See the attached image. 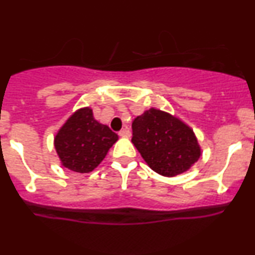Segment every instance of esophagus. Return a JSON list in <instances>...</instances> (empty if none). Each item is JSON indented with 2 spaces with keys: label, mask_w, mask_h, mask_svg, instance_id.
I'll use <instances>...</instances> for the list:
<instances>
[{
  "label": "esophagus",
  "mask_w": 255,
  "mask_h": 255,
  "mask_svg": "<svg viewBox=\"0 0 255 255\" xmlns=\"http://www.w3.org/2000/svg\"><path fill=\"white\" fill-rule=\"evenodd\" d=\"M119 135L122 136V137H129V136H130V130L128 129L127 127H126V128H124V129H122V130H120Z\"/></svg>",
  "instance_id": "34e87169"
}]
</instances>
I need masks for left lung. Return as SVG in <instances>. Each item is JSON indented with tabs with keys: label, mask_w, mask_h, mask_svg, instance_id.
<instances>
[{
	"label": "left lung",
	"mask_w": 255,
	"mask_h": 255,
	"mask_svg": "<svg viewBox=\"0 0 255 255\" xmlns=\"http://www.w3.org/2000/svg\"><path fill=\"white\" fill-rule=\"evenodd\" d=\"M131 142L153 171L174 177L192 168L201 147L186 122L156 108L145 110L131 124Z\"/></svg>",
	"instance_id": "obj_1"
}]
</instances>
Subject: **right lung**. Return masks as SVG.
<instances>
[{
	"mask_svg": "<svg viewBox=\"0 0 255 255\" xmlns=\"http://www.w3.org/2000/svg\"><path fill=\"white\" fill-rule=\"evenodd\" d=\"M118 140V134L93 118L90 107H84L74 111L61 126L54 145L64 168L89 174L101 164Z\"/></svg>",
	"mask_w": 255,
	"mask_h": 255,
	"instance_id": "1",
	"label": "right lung"
}]
</instances>
